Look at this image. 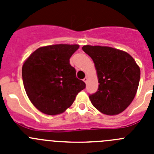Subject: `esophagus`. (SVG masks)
I'll return each instance as SVG.
<instances>
[{
	"label": "esophagus",
	"instance_id": "1",
	"mask_svg": "<svg viewBox=\"0 0 154 154\" xmlns=\"http://www.w3.org/2000/svg\"><path fill=\"white\" fill-rule=\"evenodd\" d=\"M83 81H84V82H85V83H86V82H87V81H88V79H87V77H85V78H84Z\"/></svg>",
	"mask_w": 154,
	"mask_h": 154
}]
</instances>
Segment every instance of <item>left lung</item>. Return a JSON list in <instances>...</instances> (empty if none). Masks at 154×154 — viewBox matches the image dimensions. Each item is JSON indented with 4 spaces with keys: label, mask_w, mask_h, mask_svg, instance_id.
I'll use <instances>...</instances> for the list:
<instances>
[{
    "label": "left lung",
    "mask_w": 154,
    "mask_h": 154,
    "mask_svg": "<svg viewBox=\"0 0 154 154\" xmlns=\"http://www.w3.org/2000/svg\"><path fill=\"white\" fill-rule=\"evenodd\" d=\"M97 70L98 91L89 95L95 108L106 115H116L132 103L140 78V70L128 53L106 46L85 45Z\"/></svg>",
    "instance_id": "obj_1"
}]
</instances>
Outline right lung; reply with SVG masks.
I'll use <instances>...</instances> for the list:
<instances>
[{
	"label": "right lung",
	"mask_w": 154,
	"mask_h": 154,
	"mask_svg": "<svg viewBox=\"0 0 154 154\" xmlns=\"http://www.w3.org/2000/svg\"><path fill=\"white\" fill-rule=\"evenodd\" d=\"M78 45H54L39 48L22 67L24 89L32 104L47 115L62 113L72 104L85 83L76 77L69 63Z\"/></svg>",
	"instance_id": "1"
}]
</instances>
